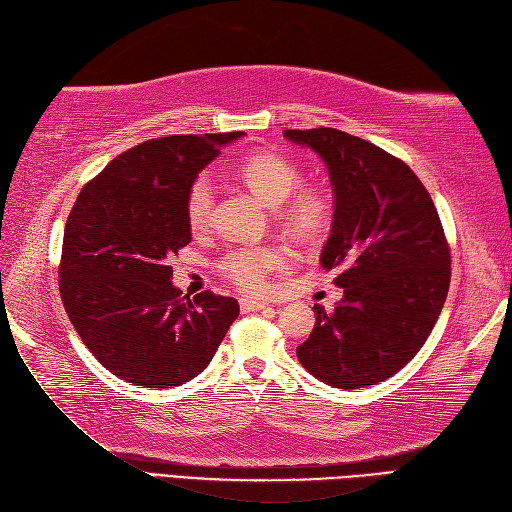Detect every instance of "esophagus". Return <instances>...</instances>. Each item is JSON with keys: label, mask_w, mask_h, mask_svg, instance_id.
<instances>
[{"label": "esophagus", "mask_w": 512, "mask_h": 512, "mask_svg": "<svg viewBox=\"0 0 512 512\" xmlns=\"http://www.w3.org/2000/svg\"><path fill=\"white\" fill-rule=\"evenodd\" d=\"M239 306H242L244 312H255V310L268 308V303L262 299H255V297H244V299H239Z\"/></svg>", "instance_id": "34e87169"}]
</instances>
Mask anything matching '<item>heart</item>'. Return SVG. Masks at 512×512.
<instances>
[{
	"instance_id": "heart-1",
	"label": "heart",
	"mask_w": 512,
	"mask_h": 512,
	"mask_svg": "<svg viewBox=\"0 0 512 512\" xmlns=\"http://www.w3.org/2000/svg\"><path fill=\"white\" fill-rule=\"evenodd\" d=\"M235 171L259 200L270 206L279 204V222L299 242H314L325 233L330 224V202L321 191L301 187L303 173L295 160L277 151H257L239 160ZM213 204V178L209 173H200L191 180L184 202L187 222L193 231H202L209 224ZM286 264L288 255L279 246H239L220 259V273L242 290L259 292L266 288L268 277Z\"/></svg>"
}]
</instances>
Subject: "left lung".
I'll return each mask as SVG.
<instances>
[{
    "label": "left lung",
    "instance_id": "left-lung-1",
    "mask_svg": "<svg viewBox=\"0 0 512 512\" xmlns=\"http://www.w3.org/2000/svg\"><path fill=\"white\" fill-rule=\"evenodd\" d=\"M323 158L334 191L321 266L343 299L314 306L317 323L297 347L323 383L358 389L405 367L436 325L451 284V250L429 191L405 162L332 127L286 129Z\"/></svg>",
    "mask_w": 512,
    "mask_h": 512
}]
</instances>
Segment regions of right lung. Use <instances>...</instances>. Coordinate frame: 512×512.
<instances>
[{
	"label": "right lung",
	"mask_w": 512,
	"mask_h": 512,
	"mask_svg": "<svg viewBox=\"0 0 512 512\" xmlns=\"http://www.w3.org/2000/svg\"><path fill=\"white\" fill-rule=\"evenodd\" d=\"M244 132L165 136L123 151L81 189L63 231L59 292L81 341L127 383L169 389L211 363L233 297L189 299L169 257L191 242V180Z\"/></svg>",
	"instance_id": "obj_1"
}]
</instances>
